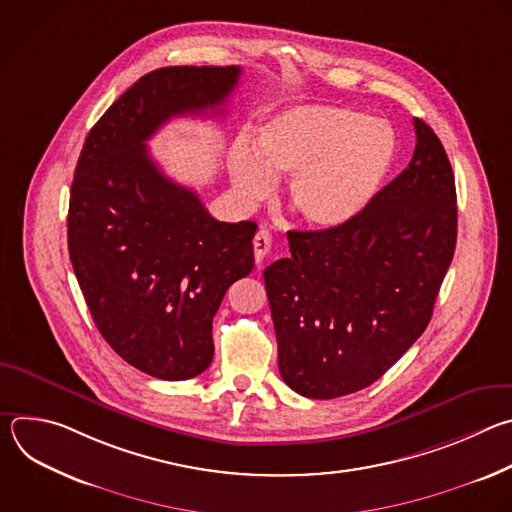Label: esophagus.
<instances>
[{"label":"esophagus","mask_w":512,"mask_h":512,"mask_svg":"<svg viewBox=\"0 0 512 512\" xmlns=\"http://www.w3.org/2000/svg\"><path fill=\"white\" fill-rule=\"evenodd\" d=\"M253 251H255V261L263 263V259L271 251V235L267 231H259L253 239Z\"/></svg>","instance_id":"obj_1"}]
</instances>
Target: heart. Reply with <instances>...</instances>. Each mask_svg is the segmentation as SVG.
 Instances as JSON below:
<instances>
[{
  "label": "heart",
  "instance_id": "obj_1",
  "mask_svg": "<svg viewBox=\"0 0 512 512\" xmlns=\"http://www.w3.org/2000/svg\"><path fill=\"white\" fill-rule=\"evenodd\" d=\"M397 141L381 119L334 105H304L269 119L257 152L239 139L229 154L235 194L265 200L275 178L287 176V206L298 221L330 231L348 225L381 190Z\"/></svg>",
  "mask_w": 512,
  "mask_h": 512
}]
</instances>
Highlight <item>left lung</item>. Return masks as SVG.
Instances as JSON below:
<instances>
[{"label": "left lung", "instance_id": "left-lung-1", "mask_svg": "<svg viewBox=\"0 0 512 512\" xmlns=\"http://www.w3.org/2000/svg\"><path fill=\"white\" fill-rule=\"evenodd\" d=\"M413 125L409 166L354 221L289 231L291 255L263 271L281 379L308 399L373 385L431 320L456 249V182L440 137Z\"/></svg>", "mask_w": 512, "mask_h": 512}]
</instances>
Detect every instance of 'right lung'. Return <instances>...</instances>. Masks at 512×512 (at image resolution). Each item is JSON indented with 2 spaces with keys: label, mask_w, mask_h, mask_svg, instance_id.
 Wrapping results in <instances>:
<instances>
[{
  "label": "right lung",
  "mask_w": 512,
  "mask_h": 512,
  "mask_svg": "<svg viewBox=\"0 0 512 512\" xmlns=\"http://www.w3.org/2000/svg\"><path fill=\"white\" fill-rule=\"evenodd\" d=\"M239 77L241 66L148 72L89 131L70 186L68 253L89 312L107 344L156 379L208 369L212 318L255 265L257 225L216 221L145 141L172 117L221 113Z\"/></svg>",
  "instance_id": "1"
}]
</instances>
